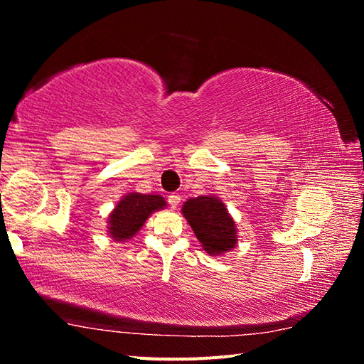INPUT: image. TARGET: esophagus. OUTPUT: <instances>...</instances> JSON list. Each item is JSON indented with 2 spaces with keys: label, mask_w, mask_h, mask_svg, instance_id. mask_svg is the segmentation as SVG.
Segmentation results:
<instances>
[{
  "label": "esophagus",
  "mask_w": 364,
  "mask_h": 364,
  "mask_svg": "<svg viewBox=\"0 0 364 364\" xmlns=\"http://www.w3.org/2000/svg\"><path fill=\"white\" fill-rule=\"evenodd\" d=\"M168 205H170V208H172V210H175V208L180 205V200H181V197H180V194H170L168 196Z\"/></svg>",
  "instance_id": "34e87169"
}]
</instances>
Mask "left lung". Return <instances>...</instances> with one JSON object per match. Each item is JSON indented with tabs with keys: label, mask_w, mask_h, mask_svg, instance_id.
<instances>
[{
	"label": "left lung",
	"mask_w": 364,
	"mask_h": 364,
	"mask_svg": "<svg viewBox=\"0 0 364 364\" xmlns=\"http://www.w3.org/2000/svg\"><path fill=\"white\" fill-rule=\"evenodd\" d=\"M183 215L210 255H220L236 245V223L219 198H191L183 205Z\"/></svg>",
	"instance_id": "obj_1"
}]
</instances>
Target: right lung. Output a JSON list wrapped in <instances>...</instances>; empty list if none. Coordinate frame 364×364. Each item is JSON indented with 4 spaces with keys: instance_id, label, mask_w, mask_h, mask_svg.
Masks as SVG:
<instances>
[{
    "instance_id": "1",
    "label": "right lung",
    "mask_w": 364,
    "mask_h": 364,
    "mask_svg": "<svg viewBox=\"0 0 364 364\" xmlns=\"http://www.w3.org/2000/svg\"><path fill=\"white\" fill-rule=\"evenodd\" d=\"M166 200L161 196L128 194L123 197L109 215V233L114 241H125L142 228L153 211L162 210Z\"/></svg>"
}]
</instances>
